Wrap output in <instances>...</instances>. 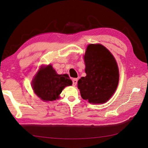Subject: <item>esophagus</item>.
I'll use <instances>...</instances> for the list:
<instances>
[{"mask_svg": "<svg viewBox=\"0 0 148 148\" xmlns=\"http://www.w3.org/2000/svg\"><path fill=\"white\" fill-rule=\"evenodd\" d=\"M77 81H78L77 79H76V78H74V79H73V85L74 86H76L77 83Z\"/></svg>", "mask_w": 148, "mask_h": 148, "instance_id": "34e87169", "label": "esophagus"}]
</instances>
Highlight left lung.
<instances>
[{
  "label": "left lung",
  "mask_w": 148,
  "mask_h": 148,
  "mask_svg": "<svg viewBox=\"0 0 148 148\" xmlns=\"http://www.w3.org/2000/svg\"><path fill=\"white\" fill-rule=\"evenodd\" d=\"M86 77L78 81L83 99L92 104L107 102L119 82V69L111 53L101 44H89L84 56Z\"/></svg>",
  "instance_id": "obj_1"
}]
</instances>
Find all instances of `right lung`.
Listing matches in <instances>:
<instances>
[{
    "label": "right lung",
    "mask_w": 148,
    "mask_h": 148,
    "mask_svg": "<svg viewBox=\"0 0 148 148\" xmlns=\"http://www.w3.org/2000/svg\"><path fill=\"white\" fill-rule=\"evenodd\" d=\"M72 84L69 75L58 74L51 65L41 66L32 81L34 91L44 101L59 99L64 88Z\"/></svg>",
    "instance_id": "add662e5"
}]
</instances>
